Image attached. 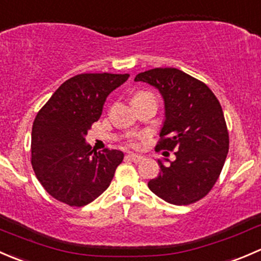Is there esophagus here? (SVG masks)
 Wrapping results in <instances>:
<instances>
[{
	"instance_id": "1",
	"label": "esophagus",
	"mask_w": 261,
	"mask_h": 261,
	"mask_svg": "<svg viewBox=\"0 0 261 261\" xmlns=\"http://www.w3.org/2000/svg\"><path fill=\"white\" fill-rule=\"evenodd\" d=\"M127 159L133 160V162H135V163H139V162H141V160H144V156L143 155H138V154H128Z\"/></svg>"
}]
</instances>
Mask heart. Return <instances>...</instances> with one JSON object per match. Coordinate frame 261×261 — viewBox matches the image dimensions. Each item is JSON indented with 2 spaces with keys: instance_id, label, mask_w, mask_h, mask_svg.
Listing matches in <instances>:
<instances>
[{
  "instance_id": "obj_1",
  "label": "heart",
  "mask_w": 261,
  "mask_h": 261,
  "mask_svg": "<svg viewBox=\"0 0 261 261\" xmlns=\"http://www.w3.org/2000/svg\"><path fill=\"white\" fill-rule=\"evenodd\" d=\"M141 97H152L151 93H149V92H145V91H140V92H136L135 94H134L133 99L135 98H141ZM133 145H136L135 143H133Z\"/></svg>"
}]
</instances>
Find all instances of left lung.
Wrapping results in <instances>:
<instances>
[{"label": "left lung", "instance_id": "obj_1", "mask_svg": "<svg viewBox=\"0 0 261 261\" xmlns=\"http://www.w3.org/2000/svg\"><path fill=\"white\" fill-rule=\"evenodd\" d=\"M136 82L155 87L164 99L165 120L156 151L175 149L147 187L172 204H191L207 196L221 174L228 152V131L222 107L203 82L177 68L139 73ZM163 154L168 155L169 152Z\"/></svg>", "mask_w": 261, "mask_h": 261}]
</instances>
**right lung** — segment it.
Segmentation results:
<instances>
[{"label": "right lung", "mask_w": 261, "mask_h": 261, "mask_svg": "<svg viewBox=\"0 0 261 261\" xmlns=\"http://www.w3.org/2000/svg\"><path fill=\"white\" fill-rule=\"evenodd\" d=\"M128 74L84 73L65 81L38 112L31 131V165L46 192L70 207L101 196L123 160L120 150L92 149L86 135L105 101Z\"/></svg>", "instance_id": "obj_1"}]
</instances>
